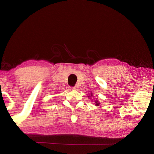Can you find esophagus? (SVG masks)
I'll use <instances>...</instances> for the list:
<instances>
[{
    "label": "esophagus",
    "mask_w": 154,
    "mask_h": 154,
    "mask_svg": "<svg viewBox=\"0 0 154 154\" xmlns=\"http://www.w3.org/2000/svg\"><path fill=\"white\" fill-rule=\"evenodd\" d=\"M78 88H79V87H78L77 85H75V86H74V87H72L71 89H72V90H78Z\"/></svg>",
    "instance_id": "1"
}]
</instances>
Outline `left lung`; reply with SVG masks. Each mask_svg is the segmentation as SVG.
<instances>
[{"mask_svg": "<svg viewBox=\"0 0 154 154\" xmlns=\"http://www.w3.org/2000/svg\"><path fill=\"white\" fill-rule=\"evenodd\" d=\"M91 96H92V94H91ZM95 103H96V106H98V105H99V104H100V103L98 102V100H96Z\"/></svg>", "mask_w": 154, "mask_h": 154, "instance_id": "left-lung-1", "label": "left lung"}]
</instances>
